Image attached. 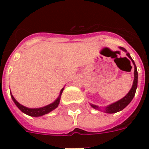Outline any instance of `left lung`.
<instances>
[{"mask_svg": "<svg viewBox=\"0 0 149 149\" xmlns=\"http://www.w3.org/2000/svg\"><path fill=\"white\" fill-rule=\"evenodd\" d=\"M120 49H122L123 51L127 52L125 50V49L124 48L120 47ZM127 56L131 58V60L132 61V63L134 65V83H133V85H132V87L131 89V91L128 92L127 95L125 96V97H123L122 99L118 100V101L113 103V104L109 105L105 108V112L108 113H117L118 111H122L123 109L125 108L126 107L130 104V102L132 101L133 97H134V94H135V92H136V89L137 86H138V71H137V67L135 65V63H134V60L132 59L131 56H130L129 53L127 52ZM91 106L93 107V108L98 109V107H97L96 105H93V104H91Z\"/></svg>", "mask_w": 149, "mask_h": 149, "instance_id": "1", "label": "left lung"}]
</instances>
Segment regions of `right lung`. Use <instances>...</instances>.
Here are the masks:
<instances>
[{
    "label": "right lung",
    "instance_id": "obj_1",
    "mask_svg": "<svg viewBox=\"0 0 149 149\" xmlns=\"http://www.w3.org/2000/svg\"><path fill=\"white\" fill-rule=\"evenodd\" d=\"M63 88L60 91V95L57 98L56 101L53 102L52 104H50L49 105L45 107H40V108H28L26 107H24L22 104H20L15 99V97L11 95V98H12L13 101L15 102V104H16V106L18 107V108L21 110V111L23 112V113H26L28 115L31 116V117H39V116H42L44 114H46V113H49L50 111H53L54 109H56L57 107H58V104H59V101H60V97L61 94L63 93Z\"/></svg>",
    "mask_w": 149,
    "mask_h": 149
}]
</instances>
